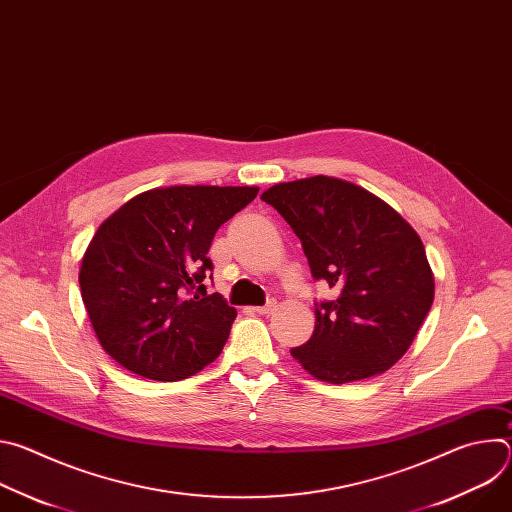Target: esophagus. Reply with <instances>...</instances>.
<instances>
[{
    "mask_svg": "<svg viewBox=\"0 0 512 512\" xmlns=\"http://www.w3.org/2000/svg\"><path fill=\"white\" fill-rule=\"evenodd\" d=\"M275 306H277V302H275V300H269L265 306L255 308V312H257V314H261V316H265V314H271V312L275 310Z\"/></svg>",
    "mask_w": 512,
    "mask_h": 512,
    "instance_id": "1",
    "label": "esophagus"
}]
</instances>
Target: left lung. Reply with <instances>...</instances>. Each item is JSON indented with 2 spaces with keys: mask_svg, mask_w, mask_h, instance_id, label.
I'll return each mask as SVG.
<instances>
[{
  "mask_svg": "<svg viewBox=\"0 0 512 512\" xmlns=\"http://www.w3.org/2000/svg\"><path fill=\"white\" fill-rule=\"evenodd\" d=\"M302 241L314 279L338 289L316 304L312 338L291 348L316 379L344 385L385 373L433 304V273L413 227L356 184L312 176L261 194Z\"/></svg>",
  "mask_w": 512,
  "mask_h": 512,
  "instance_id": "obj_1",
  "label": "left lung"
}]
</instances>
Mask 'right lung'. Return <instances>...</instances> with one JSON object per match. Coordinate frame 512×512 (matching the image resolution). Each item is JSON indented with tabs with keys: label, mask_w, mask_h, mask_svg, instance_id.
<instances>
[{
	"label": "right lung",
	"mask_w": 512,
	"mask_h": 512,
	"mask_svg": "<svg viewBox=\"0 0 512 512\" xmlns=\"http://www.w3.org/2000/svg\"><path fill=\"white\" fill-rule=\"evenodd\" d=\"M255 186H170L141 192L91 239L81 296L105 352L152 381L196 375L221 354L237 310L206 294L214 233ZM212 277V275H210Z\"/></svg>",
	"instance_id": "right-lung-1"
}]
</instances>
